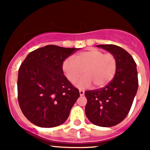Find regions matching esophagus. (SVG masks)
<instances>
[{
	"mask_svg": "<svg viewBox=\"0 0 150 150\" xmlns=\"http://www.w3.org/2000/svg\"><path fill=\"white\" fill-rule=\"evenodd\" d=\"M79 95H80V96H83V95H84L85 91L83 89H79Z\"/></svg>",
	"mask_w": 150,
	"mask_h": 150,
	"instance_id": "obj_1",
	"label": "esophagus"
}]
</instances>
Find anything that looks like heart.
<instances>
[{
    "label": "heart",
    "instance_id": "heart-1",
    "mask_svg": "<svg viewBox=\"0 0 150 150\" xmlns=\"http://www.w3.org/2000/svg\"><path fill=\"white\" fill-rule=\"evenodd\" d=\"M117 62L111 53H104L97 50L79 52L75 59L70 57L64 61L62 69L69 81L74 82L83 74L86 75L75 83L79 88H86L92 83L95 87L105 86L113 79Z\"/></svg>",
    "mask_w": 150,
    "mask_h": 150
}]
</instances>
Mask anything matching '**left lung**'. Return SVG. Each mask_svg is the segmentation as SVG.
Segmentation results:
<instances>
[{
	"instance_id": "1",
	"label": "left lung",
	"mask_w": 150,
	"mask_h": 150,
	"mask_svg": "<svg viewBox=\"0 0 150 150\" xmlns=\"http://www.w3.org/2000/svg\"><path fill=\"white\" fill-rule=\"evenodd\" d=\"M114 55L117 62L113 79L104 88L85 91V112L93 124L112 127L125 120L132 107L138 88L137 65L132 56L120 46L98 45Z\"/></svg>"
}]
</instances>
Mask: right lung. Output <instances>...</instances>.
Instances as JSON below:
<instances>
[{
    "label": "right lung",
    "instance_id": "right-lung-1",
    "mask_svg": "<svg viewBox=\"0 0 150 150\" xmlns=\"http://www.w3.org/2000/svg\"><path fill=\"white\" fill-rule=\"evenodd\" d=\"M77 48L48 45L27 55L18 69V101L28 120L41 128L62 125L79 97L62 64Z\"/></svg>",
    "mask_w": 150,
    "mask_h": 150
}]
</instances>
